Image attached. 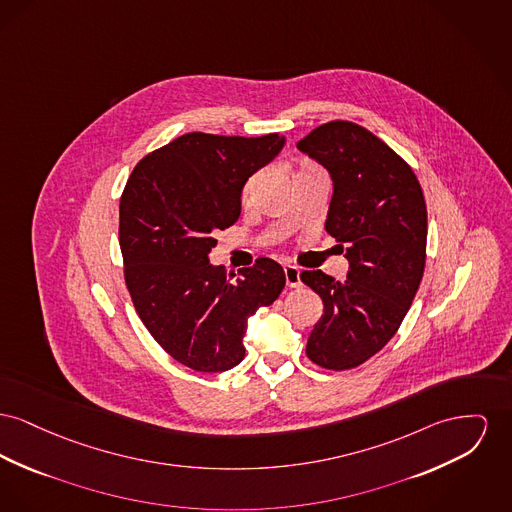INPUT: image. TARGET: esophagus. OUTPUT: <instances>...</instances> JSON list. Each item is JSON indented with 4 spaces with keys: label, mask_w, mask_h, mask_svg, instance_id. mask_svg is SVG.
<instances>
[{
    "label": "esophagus",
    "mask_w": 512,
    "mask_h": 512,
    "mask_svg": "<svg viewBox=\"0 0 512 512\" xmlns=\"http://www.w3.org/2000/svg\"><path fill=\"white\" fill-rule=\"evenodd\" d=\"M284 276H286V286L288 288H300L301 276L298 267H292V265L284 267Z\"/></svg>",
    "instance_id": "1"
}]
</instances>
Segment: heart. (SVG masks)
Masks as SVG:
<instances>
[{"label":"heart","mask_w":512,"mask_h":512,"mask_svg":"<svg viewBox=\"0 0 512 512\" xmlns=\"http://www.w3.org/2000/svg\"><path fill=\"white\" fill-rule=\"evenodd\" d=\"M307 170H315V166H309V164H305V166H301L300 172H307ZM251 185H253V178H251V180L247 181V183L243 185V199H247Z\"/></svg>","instance_id":"1"}]
</instances>
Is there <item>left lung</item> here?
<instances>
[{
    "instance_id": "obj_1",
    "label": "left lung",
    "mask_w": 512,
    "mask_h": 512,
    "mask_svg": "<svg viewBox=\"0 0 512 512\" xmlns=\"http://www.w3.org/2000/svg\"><path fill=\"white\" fill-rule=\"evenodd\" d=\"M298 149L331 174L325 228L350 263L344 282L323 271L301 272L325 307L305 354L323 369L346 371L385 348L420 288L425 199L410 164L358 123H323Z\"/></svg>"
}]
</instances>
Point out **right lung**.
I'll return each instance as SVG.
<instances>
[{
	"instance_id": "obj_1",
	"label": "right lung",
	"mask_w": 512,
	"mask_h": 512,
	"mask_svg": "<svg viewBox=\"0 0 512 512\" xmlns=\"http://www.w3.org/2000/svg\"><path fill=\"white\" fill-rule=\"evenodd\" d=\"M284 137L185 133L133 168L120 199L123 276L135 311L176 361L201 373L236 367L247 319L276 300L282 267L259 257L240 276L212 267L214 234L241 212V189Z\"/></svg>"
}]
</instances>
